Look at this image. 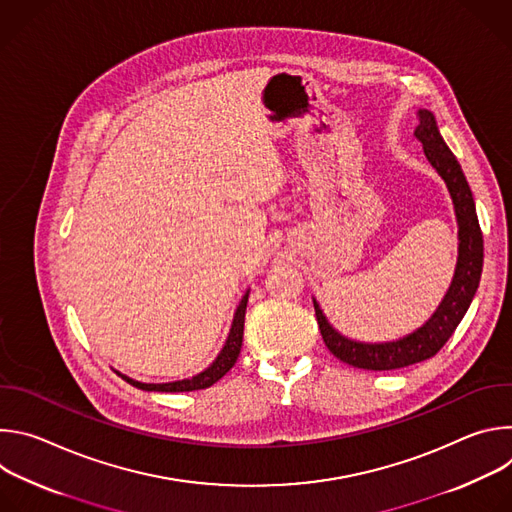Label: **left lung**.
Here are the masks:
<instances>
[{
  "label": "left lung",
  "mask_w": 512,
  "mask_h": 512,
  "mask_svg": "<svg viewBox=\"0 0 512 512\" xmlns=\"http://www.w3.org/2000/svg\"><path fill=\"white\" fill-rule=\"evenodd\" d=\"M417 119H419V125L415 129V137L423 143V152L429 164L446 180L454 200L458 225H460V235H458L460 255H458L456 275L444 302L435 310L431 320L425 322V326H421L417 332L397 342H385V344L352 342L340 336L328 324L320 306L314 302L316 320H318L324 344L336 358L350 364L354 369L393 371V369H403V367H409V364L435 356L444 348V344L450 340V336L462 322L480 283L484 245H482V231L476 216L472 190L466 182V176L456 156L450 152L444 137L440 135L433 113L419 111Z\"/></svg>",
  "instance_id": "obj_1"
}]
</instances>
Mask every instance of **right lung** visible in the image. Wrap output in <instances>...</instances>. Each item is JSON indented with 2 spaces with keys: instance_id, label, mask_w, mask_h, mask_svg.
I'll list each match as a JSON object with an SVG mask.
<instances>
[{
  "instance_id": "obj_1",
  "label": "right lung",
  "mask_w": 512,
  "mask_h": 512,
  "mask_svg": "<svg viewBox=\"0 0 512 512\" xmlns=\"http://www.w3.org/2000/svg\"><path fill=\"white\" fill-rule=\"evenodd\" d=\"M247 300H249V291L243 296L237 312H235V320H233V328L229 332V338L221 350V354L216 356V360L210 364V367L192 377V379H184V381H176V383H162V385H148V383H137L129 377H123L129 385L141 389V391H162V393H184V391H198V389H206L210 385H214L218 379H223L231 369L233 364L239 358L241 352V344H243V326H245V310H247Z\"/></svg>"
}]
</instances>
